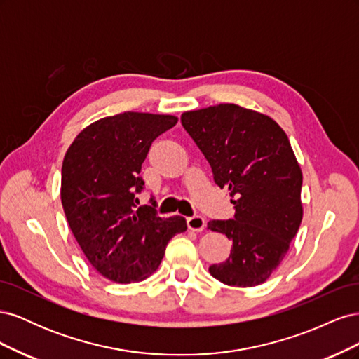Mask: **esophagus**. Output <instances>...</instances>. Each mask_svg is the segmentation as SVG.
I'll return each mask as SVG.
<instances>
[{
	"label": "esophagus",
	"mask_w": 359,
	"mask_h": 359,
	"mask_svg": "<svg viewBox=\"0 0 359 359\" xmlns=\"http://www.w3.org/2000/svg\"><path fill=\"white\" fill-rule=\"evenodd\" d=\"M187 226L190 231H194V232H201L203 231L205 227V219L201 215H193V217H189L187 219Z\"/></svg>",
	"instance_id": "1"
}]
</instances>
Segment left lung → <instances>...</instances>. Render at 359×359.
I'll return each instance as SVG.
<instances>
[{
    "label": "left lung",
    "mask_w": 359,
    "mask_h": 359,
    "mask_svg": "<svg viewBox=\"0 0 359 359\" xmlns=\"http://www.w3.org/2000/svg\"><path fill=\"white\" fill-rule=\"evenodd\" d=\"M181 124L202 151L220 189H229L235 217L211 220L232 252L210 274L227 286L264 283L285 259L302 220V172L286 133L273 118L223 103L184 112Z\"/></svg>",
    "instance_id": "left-lung-1"
}]
</instances>
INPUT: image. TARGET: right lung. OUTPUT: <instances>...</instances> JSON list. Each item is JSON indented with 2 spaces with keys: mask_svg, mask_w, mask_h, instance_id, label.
I'll return each mask as SVG.
<instances>
[{
  "mask_svg": "<svg viewBox=\"0 0 359 359\" xmlns=\"http://www.w3.org/2000/svg\"><path fill=\"white\" fill-rule=\"evenodd\" d=\"M177 116L124 112L99 119L76 136L61 169V202L83 255L115 283H136L158 268L184 217H158L156 201L139 206L140 177L154 139Z\"/></svg>",
  "mask_w": 359,
  "mask_h": 359,
  "instance_id": "obj_1",
  "label": "right lung"
}]
</instances>
